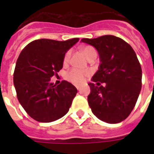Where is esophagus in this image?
Listing matches in <instances>:
<instances>
[{"instance_id":"esophagus-1","label":"esophagus","mask_w":154,"mask_h":154,"mask_svg":"<svg viewBox=\"0 0 154 154\" xmlns=\"http://www.w3.org/2000/svg\"><path fill=\"white\" fill-rule=\"evenodd\" d=\"M76 88H77L78 91H80V90H81V89H82V87L80 86V85H77V86H76Z\"/></svg>"}]
</instances>
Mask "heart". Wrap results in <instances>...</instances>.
I'll list each match as a JSON object with an SVG mask.
<instances>
[{"mask_svg": "<svg viewBox=\"0 0 154 154\" xmlns=\"http://www.w3.org/2000/svg\"><path fill=\"white\" fill-rule=\"evenodd\" d=\"M82 51L88 58L93 53H95V50L91 46H83L82 47ZM70 57V51L67 52L64 57V62H67ZM89 75V72L86 70H81L77 69H73L67 72L66 78L69 82L74 83V84L80 85L85 82V77Z\"/></svg>", "mask_w": 154, "mask_h": 154, "instance_id": "obj_1", "label": "heart"}]
</instances>
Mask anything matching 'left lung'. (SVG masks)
<instances>
[{"label": "left lung", "mask_w": 154, "mask_h": 154, "mask_svg": "<svg viewBox=\"0 0 154 154\" xmlns=\"http://www.w3.org/2000/svg\"><path fill=\"white\" fill-rule=\"evenodd\" d=\"M81 42L94 46L100 58L98 70L89 83L92 112L109 124L124 121L134 109L141 89L142 72L136 53L124 40L112 35Z\"/></svg>", "instance_id": "left-lung-1"}]
</instances>
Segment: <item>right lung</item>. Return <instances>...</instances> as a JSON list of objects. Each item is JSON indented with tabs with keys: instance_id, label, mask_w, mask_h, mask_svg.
Segmentation results:
<instances>
[{
	"instance_id": "1",
	"label": "right lung",
	"mask_w": 154,
	"mask_h": 154,
	"mask_svg": "<svg viewBox=\"0 0 154 154\" xmlns=\"http://www.w3.org/2000/svg\"><path fill=\"white\" fill-rule=\"evenodd\" d=\"M78 41L35 40L19 55L13 84L21 106L37 122H54L69 109L77 93L76 87L66 81L56 85L50 80L62 69L65 53Z\"/></svg>"
}]
</instances>
